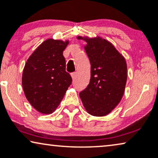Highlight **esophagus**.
<instances>
[{
  "label": "esophagus",
  "instance_id": "obj_1",
  "mask_svg": "<svg viewBox=\"0 0 158 158\" xmlns=\"http://www.w3.org/2000/svg\"><path fill=\"white\" fill-rule=\"evenodd\" d=\"M71 76H72V77H73V79H75V76H76V73L75 72H74V73H73L72 74H71Z\"/></svg>",
  "mask_w": 158,
  "mask_h": 158
}]
</instances>
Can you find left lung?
Masks as SVG:
<instances>
[{
	"label": "left lung",
	"instance_id": "1",
	"mask_svg": "<svg viewBox=\"0 0 158 158\" xmlns=\"http://www.w3.org/2000/svg\"><path fill=\"white\" fill-rule=\"evenodd\" d=\"M84 40L87 42L85 49L90 62V80L87 88L80 93V97L88 114L106 116L124 95L127 63L113 44L106 40L98 37Z\"/></svg>",
	"mask_w": 158,
	"mask_h": 158
}]
</instances>
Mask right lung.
Here are the masks:
<instances>
[{
    "mask_svg": "<svg viewBox=\"0 0 158 158\" xmlns=\"http://www.w3.org/2000/svg\"><path fill=\"white\" fill-rule=\"evenodd\" d=\"M68 44L52 39L44 41L28 59L22 75L26 98L42 114H52L72 83L65 70L62 52Z\"/></svg>",
    "mask_w": 158,
    "mask_h": 158,
    "instance_id": "1",
    "label": "right lung"
}]
</instances>
